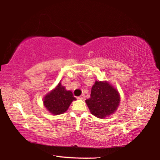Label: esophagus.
<instances>
[{"instance_id":"1","label":"esophagus","mask_w":160,"mask_h":160,"mask_svg":"<svg viewBox=\"0 0 160 160\" xmlns=\"http://www.w3.org/2000/svg\"><path fill=\"white\" fill-rule=\"evenodd\" d=\"M78 98L79 99H85V94H81V95L80 97H78Z\"/></svg>"}]
</instances>
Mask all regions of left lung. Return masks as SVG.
I'll return each mask as SVG.
<instances>
[{
  "label": "left lung",
  "instance_id": "1",
  "mask_svg": "<svg viewBox=\"0 0 160 160\" xmlns=\"http://www.w3.org/2000/svg\"><path fill=\"white\" fill-rule=\"evenodd\" d=\"M85 102L92 114L104 118L115 112L120 102V96L118 91L108 82L96 81L92 88L90 98Z\"/></svg>",
  "mask_w": 160,
  "mask_h": 160
}]
</instances>
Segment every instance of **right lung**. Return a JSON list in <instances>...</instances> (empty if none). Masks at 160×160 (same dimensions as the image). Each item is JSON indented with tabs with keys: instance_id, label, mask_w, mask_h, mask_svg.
Here are the masks:
<instances>
[{
	"instance_id": "right-lung-1",
	"label": "right lung",
	"mask_w": 160,
	"mask_h": 160,
	"mask_svg": "<svg viewBox=\"0 0 160 160\" xmlns=\"http://www.w3.org/2000/svg\"><path fill=\"white\" fill-rule=\"evenodd\" d=\"M73 100H76L70 91H67L61 83L46 95L44 100L45 107L54 115L66 112Z\"/></svg>"
}]
</instances>
